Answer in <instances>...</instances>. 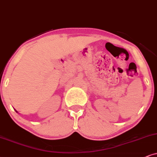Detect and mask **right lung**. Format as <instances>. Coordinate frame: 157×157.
I'll use <instances>...</instances> for the list:
<instances>
[{
  "label": "right lung",
  "instance_id": "1",
  "mask_svg": "<svg viewBox=\"0 0 157 157\" xmlns=\"http://www.w3.org/2000/svg\"><path fill=\"white\" fill-rule=\"evenodd\" d=\"M16 112H17V111H16Z\"/></svg>",
  "mask_w": 157,
  "mask_h": 157
}]
</instances>
